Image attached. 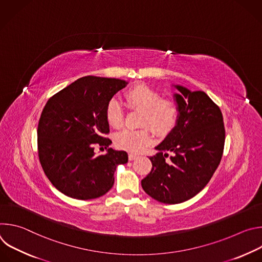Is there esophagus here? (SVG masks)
Segmentation results:
<instances>
[{
  "label": "esophagus",
  "mask_w": 262,
  "mask_h": 262,
  "mask_svg": "<svg viewBox=\"0 0 262 262\" xmlns=\"http://www.w3.org/2000/svg\"><path fill=\"white\" fill-rule=\"evenodd\" d=\"M137 157H138V156H137L136 154H129V155H128V160H129V161H134Z\"/></svg>",
  "instance_id": "esophagus-1"
}]
</instances>
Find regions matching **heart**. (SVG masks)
<instances>
[{
	"label": "heart",
	"instance_id": "obj_1",
	"mask_svg": "<svg viewBox=\"0 0 262 262\" xmlns=\"http://www.w3.org/2000/svg\"><path fill=\"white\" fill-rule=\"evenodd\" d=\"M128 107L142 111L139 125L150 127L157 135L166 136L176 126L179 118L177 101L171 98H163L162 94L147 85H136L125 92ZM105 119L115 128H119L124 122L123 105L119 98L112 97L105 107ZM152 135L147 127L132 129L126 128L114 138L117 148L129 152H141L151 143Z\"/></svg>",
	"mask_w": 262,
	"mask_h": 262
}]
</instances>
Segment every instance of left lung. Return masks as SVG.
I'll use <instances>...</instances> for the list:
<instances>
[{
  "label": "left lung",
  "instance_id": "obj_1",
  "mask_svg": "<svg viewBox=\"0 0 262 262\" xmlns=\"http://www.w3.org/2000/svg\"><path fill=\"white\" fill-rule=\"evenodd\" d=\"M175 87L180 92L174 95L179 106L177 124L156 147L159 152L149 158L152 169L141 181L146 194L167 204L184 202L204 189L220 165L225 144L219 105L203 91ZM168 152H172L170 158Z\"/></svg>",
  "mask_w": 262,
  "mask_h": 262
}]
</instances>
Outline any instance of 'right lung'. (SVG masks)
Instances as JSON below:
<instances>
[{"label": "right lung", "instance_id": "1", "mask_svg": "<svg viewBox=\"0 0 262 262\" xmlns=\"http://www.w3.org/2000/svg\"><path fill=\"white\" fill-rule=\"evenodd\" d=\"M125 81L84 77L46 103L37 128L41 167L57 190L80 200L98 198L114 184L117 165L127 163V154L108 148L110 126L105 107ZM95 144L108 148L96 156Z\"/></svg>", "mask_w": 262, "mask_h": 262}]
</instances>
